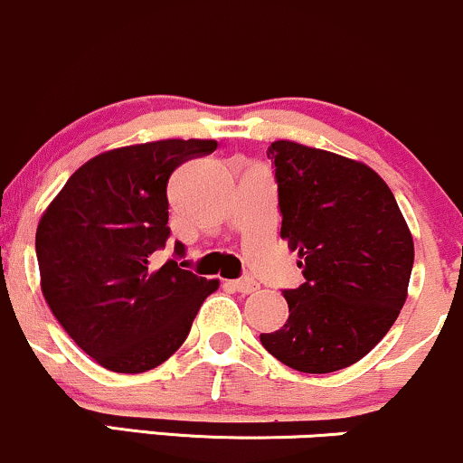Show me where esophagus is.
<instances>
[{
  "label": "esophagus",
  "mask_w": 463,
  "mask_h": 463,
  "mask_svg": "<svg viewBox=\"0 0 463 463\" xmlns=\"http://www.w3.org/2000/svg\"><path fill=\"white\" fill-rule=\"evenodd\" d=\"M233 290H238V293L242 295H249V293H256L258 290V282H253L251 278H242V279H232V282H227Z\"/></svg>",
  "instance_id": "1"
}]
</instances>
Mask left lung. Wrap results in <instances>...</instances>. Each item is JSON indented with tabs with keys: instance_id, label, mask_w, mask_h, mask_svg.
Here are the masks:
<instances>
[{
	"instance_id": "left-lung-1",
	"label": "left lung",
	"mask_w": 463,
	"mask_h": 463,
	"mask_svg": "<svg viewBox=\"0 0 463 463\" xmlns=\"http://www.w3.org/2000/svg\"><path fill=\"white\" fill-rule=\"evenodd\" d=\"M275 168L282 232L306 282L282 290L287 324L260 341L284 365L330 373L361 361L407 299L413 238L392 190L370 165L279 139Z\"/></svg>"
}]
</instances>
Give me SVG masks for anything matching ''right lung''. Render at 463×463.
Returning <instances> with one entry per match:
<instances>
[{"label":"right lung","mask_w":463,"mask_h":463,"mask_svg":"<svg viewBox=\"0 0 463 463\" xmlns=\"http://www.w3.org/2000/svg\"><path fill=\"white\" fill-rule=\"evenodd\" d=\"M214 139H162L98 155L67 179L36 227L41 290L80 350L118 373L162 365L184 344L218 279L185 271V247L157 271L170 175Z\"/></svg>","instance_id":"right-lung-1"}]
</instances>
